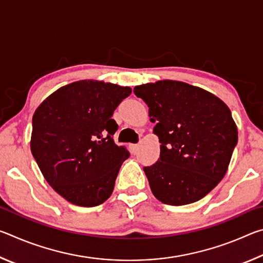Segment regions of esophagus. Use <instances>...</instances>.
Masks as SVG:
<instances>
[{"instance_id":"34e87169","label":"esophagus","mask_w":263,"mask_h":263,"mask_svg":"<svg viewBox=\"0 0 263 263\" xmlns=\"http://www.w3.org/2000/svg\"><path fill=\"white\" fill-rule=\"evenodd\" d=\"M131 151L133 154H137L138 151H139V144H133L131 145Z\"/></svg>"}]
</instances>
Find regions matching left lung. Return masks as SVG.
<instances>
[{"label": "left lung", "instance_id": "obj_1", "mask_svg": "<svg viewBox=\"0 0 263 263\" xmlns=\"http://www.w3.org/2000/svg\"><path fill=\"white\" fill-rule=\"evenodd\" d=\"M133 91L148 105L161 142L158 161L144 167L155 198L176 206L199 201L225 176L238 142L229 106L202 88L173 80Z\"/></svg>", "mask_w": 263, "mask_h": 263}]
</instances>
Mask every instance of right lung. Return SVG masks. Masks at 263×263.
Masks as SVG:
<instances>
[{"instance_id":"1","label":"right lung","mask_w":263,"mask_h":263,"mask_svg":"<svg viewBox=\"0 0 263 263\" xmlns=\"http://www.w3.org/2000/svg\"><path fill=\"white\" fill-rule=\"evenodd\" d=\"M132 89L81 80L55 90L35 109L31 152L47 183L66 201L96 206L114 191L125 147L115 144V109Z\"/></svg>"}]
</instances>
